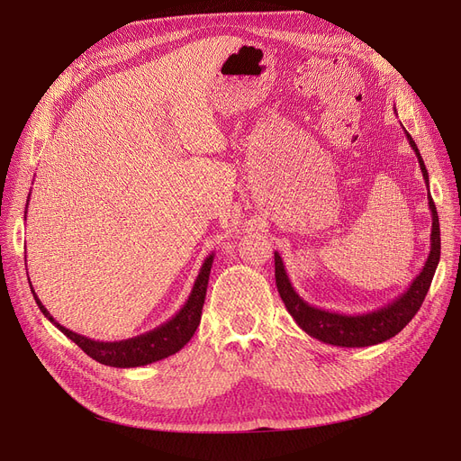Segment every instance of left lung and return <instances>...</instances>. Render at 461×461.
I'll return each instance as SVG.
<instances>
[{"mask_svg":"<svg viewBox=\"0 0 461 461\" xmlns=\"http://www.w3.org/2000/svg\"><path fill=\"white\" fill-rule=\"evenodd\" d=\"M405 136L411 149L415 151L419 158L420 172L428 186V205L431 211V235H429V254L424 267L402 295H398L389 304L366 313H340V312H330V310L312 306L295 292V287L292 285V282H289V276L284 269L285 265L280 254L275 252V278H276L278 294L287 312L292 313L295 323L306 334L316 338L320 342H325L330 346H340V348H368V346L381 344L384 340H389V338L396 336L411 320H413L415 313L424 303V297L428 294L429 284L433 280L435 269H438V263L441 258V231H439L438 209H435V203L429 196L428 169L419 153L415 140L411 138L407 131H405Z\"/></svg>","mask_w":461,"mask_h":461,"instance_id":"8db88e82","label":"left lung"}]
</instances>
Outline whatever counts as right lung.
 <instances>
[{
  "label": "right lung",
  "mask_w": 461,
  "mask_h": 461,
  "mask_svg": "<svg viewBox=\"0 0 461 461\" xmlns=\"http://www.w3.org/2000/svg\"><path fill=\"white\" fill-rule=\"evenodd\" d=\"M212 259H214V252L205 258L202 269L196 276V282H194V285H192V292H190L186 303L181 306V310L172 320H167L166 323L158 325L157 329H153L149 332H143L140 336L129 338V340L99 342V340H91V338L82 336L78 332H72V330L65 329L63 325H59L50 316V312H48L44 308V304L39 301L33 287H32V294H33L37 306L44 313V318L50 320V323H54L67 338H70V340L75 342L86 355H89L91 358H95L96 362H101V365H106V366L136 368V366L151 365V362H157L169 355H174L190 342V338L194 336V332H196L200 320H202V308L205 303ZM30 285H32V282H30Z\"/></svg>",
  "instance_id": "1"
}]
</instances>
